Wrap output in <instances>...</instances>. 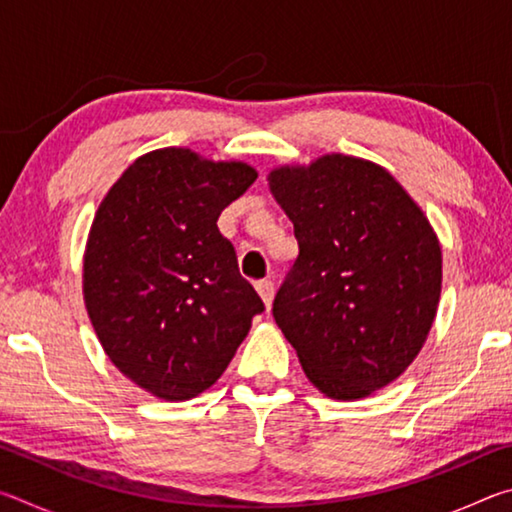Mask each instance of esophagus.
Segmentation results:
<instances>
[{"mask_svg": "<svg viewBox=\"0 0 512 512\" xmlns=\"http://www.w3.org/2000/svg\"><path fill=\"white\" fill-rule=\"evenodd\" d=\"M255 289H257V293H259V298L264 300L266 309H271V302H273V296H275L273 282H271V280H259V282L255 284Z\"/></svg>", "mask_w": 512, "mask_h": 512, "instance_id": "1", "label": "esophagus"}]
</instances>
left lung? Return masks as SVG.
Returning <instances> with one entry per match:
<instances>
[{"instance_id": "obj_1", "label": "left lung", "mask_w": 512, "mask_h": 512, "mask_svg": "<svg viewBox=\"0 0 512 512\" xmlns=\"http://www.w3.org/2000/svg\"><path fill=\"white\" fill-rule=\"evenodd\" d=\"M268 185L300 248L275 323L320 393L368 397L427 341L443 284L436 232L391 173L352 155L277 167Z\"/></svg>"}]
</instances>
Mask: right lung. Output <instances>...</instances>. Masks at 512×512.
Segmentation results:
<instances>
[{
    "mask_svg": "<svg viewBox=\"0 0 512 512\" xmlns=\"http://www.w3.org/2000/svg\"><path fill=\"white\" fill-rule=\"evenodd\" d=\"M255 178L246 162L169 146L137 158L94 216L85 309L108 359L160 400L210 388L264 311L216 225Z\"/></svg>",
    "mask_w": 512,
    "mask_h": 512,
    "instance_id": "1",
    "label": "right lung"
}]
</instances>
